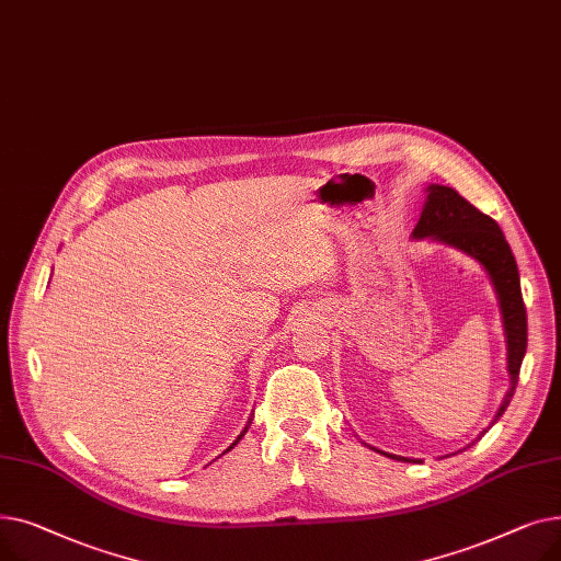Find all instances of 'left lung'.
<instances>
[{"label": "left lung", "mask_w": 561, "mask_h": 561, "mask_svg": "<svg viewBox=\"0 0 561 561\" xmlns=\"http://www.w3.org/2000/svg\"><path fill=\"white\" fill-rule=\"evenodd\" d=\"M427 191L430 195L425 202V209L414 229L416 239H427V236H432L436 241H444L470 256H476L491 275V282L497 293L500 311H503V325L507 334V366L512 375V387L505 396L503 407L497 411V421L512 402L527 347V311L520 293L518 265L510 243L505 241L503 229L497 227L493 218L476 209V206L466 197H461L455 188L434 184Z\"/></svg>", "instance_id": "1"}]
</instances>
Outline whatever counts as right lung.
Listing matches in <instances>:
<instances>
[{"label":"right lung","instance_id":"1","mask_svg":"<svg viewBox=\"0 0 561 561\" xmlns=\"http://www.w3.org/2000/svg\"><path fill=\"white\" fill-rule=\"evenodd\" d=\"M241 436H243V434H241ZM241 436H239V438H241ZM239 438H236V440H233V446H236V444H239Z\"/></svg>","mask_w":561,"mask_h":561}]
</instances>
